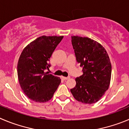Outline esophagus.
Instances as JSON below:
<instances>
[{
    "label": "esophagus",
    "mask_w": 129,
    "mask_h": 129,
    "mask_svg": "<svg viewBox=\"0 0 129 129\" xmlns=\"http://www.w3.org/2000/svg\"><path fill=\"white\" fill-rule=\"evenodd\" d=\"M69 78H70L69 77H63V76L62 77V79H63V80H67V79H69Z\"/></svg>",
    "instance_id": "esophagus-1"
}]
</instances>
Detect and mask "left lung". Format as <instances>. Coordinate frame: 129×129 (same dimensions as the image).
Masks as SVG:
<instances>
[{"instance_id": "obj_1", "label": "left lung", "mask_w": 129, "mask_h": 129, "mask_svg": "<svg viewBox=\"0 0 129 129\" xmlns=\"http://www.w3.org/2000/svg\"><path fill=\"white\" fill-rule=\"evenodd\" d=\"M76 60L83 67V75L76 78L71 92L76 100L93 104L101 99L109 86L111 64L104 47L88 37L71 36Z\"/></svg>"}]
</instances>
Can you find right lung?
Masks as SVG:
<instances>
[{
  "label": "right lung",
  "mask_w": 129,
  "mask_h": 129,
  "mask_svg": "<svg viewBox=\"0 0 129 129\" xmlns=\"http://www.w3.org/2000/svg\"><path fill=\"white\" fill-rule=\"evenodd\" d=\"M63 36L39 37L23 49L17 66L18 80L27 97L37 103L50 101L61 83L58 77L45 73L53 52Z\"/></svg>",
  "instance_id": "1"
}]
</instances>
